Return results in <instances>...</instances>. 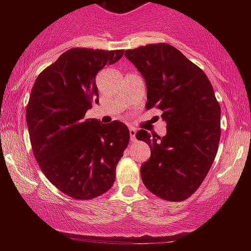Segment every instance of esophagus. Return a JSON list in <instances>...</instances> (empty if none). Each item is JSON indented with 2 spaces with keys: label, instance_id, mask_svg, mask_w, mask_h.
<instances>
[{
  "label": "esophagus",
  "instance_id": "34e87169",
  "mask_svg": "<svg viewBox=\"0 0 251 251\" xmlns=\"http://www.w3.org/2000/svg\"><path fill=\"white\" fill-rule=\"evenodd\" d=\"M135 133L137 131L133 127H129V137H131V142H134L135 140Z\"/></svg>",
  "mask_w": 251,
  "mask_h": 251
}]
</instances>
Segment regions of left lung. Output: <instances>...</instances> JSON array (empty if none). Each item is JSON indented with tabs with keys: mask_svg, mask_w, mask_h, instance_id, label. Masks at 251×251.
Wrapping results in <instances>:
<instances>
[{
	"mask_svg": "<svg viewBox=\"0 0 251 251\" xmlns=\"http://www.w3.org/2000/svg\"><path fill=\"white\" fill-rule=\"evenodd\" d=\"M148 88L146 108H158L166 122L160 138L135 133L151 157L140 168L149 191L170 201L186 200L208 175L221 138V106L203 71L174 46L152 43L126 50Z\"/></svg>",
	"mask_w": 251,
	"mask_h": 251,
	"instance_id": "obj_1",
	"label": "left lung"
}]
</instances>
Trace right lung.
<instances>
[{
  "label": "right lung",
  "instance_id": "add662e5",
  "mask_svg": "<svg viewBox=\"0 0 251 251\" xmlns=\"http://www.w3.org/2000/svg\"><path fill=\"white\" fill-rule=\"evenodd\" d=\"M124 50L72 48L36 77L25 109L31 150L41 171L60 191L80 201L108 191L129 142L125 124L85 119L99 102L96 76Z\"/></svg>",
  "mask_w": 251,
  "mask_h": 251
}]
</instances>
